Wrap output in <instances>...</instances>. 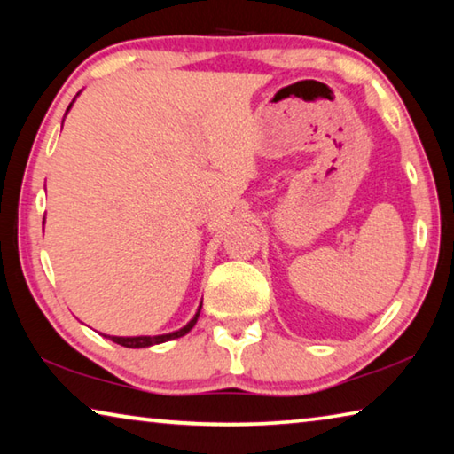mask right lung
<instances>
[{
  "mask_svg": "<svg viewBox=\"0 0 454 454\" xmlns=\"http://www.w3.org/2000/svg\"><path fill=\"white\" fill-rule=\"evenodd\" d=\"M70 107H72V104L67 106V110H70ZM200 309H202V306H200ZM200 309L196 312V317L192 318L186 326L176 330V333H170V334H160V336H106L104 334V336L110 338L112 342L121 344V347H126V348H145V347H152V344H162L166 340H172V338H180L186 333H190V330L194 328L198 317H200Z\"/></svg>",
  "mask_w": 454,
  "mask_h": 454,
  "instance_id": "1",
  "label": "right lung"
}]
</instances>
